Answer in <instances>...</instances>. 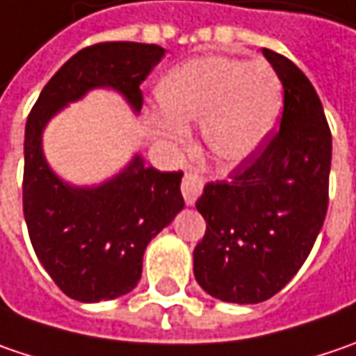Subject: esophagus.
Returning a JSON list of instances; mask_svg holds the SVG:
<instances>
[{"label": "esophagus", "mask_w": 356, "mask_h": 356, "mask_svg": "<svg viewBox=\"0 0 356 356\" xmlns=\"http://www.w3.org/2000/svg\"><path fill=\"white\" fill-rule=\"evenodd\" d=\"M203 191V179L195 173H185V177L181 181V193L185 197L187 205H193Z\"/></svg>", "instance_id": "obj_1"}]
</instances>
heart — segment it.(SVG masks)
<instances>
[{
    "label": "heart",
    "mask_w": 356,
    "mask_h": 356,
    "mask_svg": "<svg viewBox=\"0 0 356 356\" xmlns=\"http://www.w3.org/2000/svg\"><path fill=\"white\" fill-rule=\"evenodd\" d=\"M157 100L165 116L155 120V133L165 147L181 151L187 145L185 124L201 122L207 153L223 167H236L256 155L274 133L284 88L264 60L209 56L165 74Z\"/></svg>",
    "instance_id": "heart-1"
}]
</instances>
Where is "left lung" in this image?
I'll return each instance as SVG.
<instances>
[{
    "label": "left lung",
    "mask_w": 356,
    "mask_h": 356,
    "mask_svg": "<svg viewBox=\"0 0 356 356\" xmlns=\"http://www.w3.org/2000/svg\"><path fill=\"white\" fill-rule=\"evenodd\" d=\"M261 52L282 82L280 131L227 181L207 183L195 203L207 227L193 274L223 302L278 294L308 258L328 207L332 136L323 102L292 60Z\"/></svg>",
    "instance_id": "1"
}]
</instances>
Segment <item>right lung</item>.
<instances>
[{"mask_svg":"<svg viewBox=\"0 0 356 356\" xmlns=\"http://www.w3.org/2000/svg\"><path fill=\"white\" fill-rule=\"evenodd\" d=\"M155 44L102 42L54 74L35 100L24 140V218L38 260L74 300L100 302L140 280L149 241L183 209L181 171L161 173L135 155L113 179L72 187L48 167L42 133L48 120L92 88H113L138 113L140 82L161 62Z\"/></svg>","mask_w":356,"mask_h":356,"instance_id":"obj_1","label":"right lung"}]
</instances>
